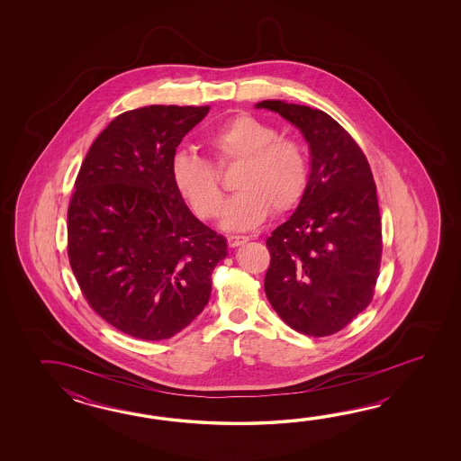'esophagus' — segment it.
Listing matches in <instances>:
<instances>
[{"label": "esophagus", "instance_id": "34e87169", "mask_svg": "<svg viewBox=\"0 0 461 461\" xmlns=\"http://www.w3.org/2000/svg\"><path fill=\"white\" fill-rule=\"evenodd\" d=\"M247 240H249L247 235H229V237H227V244H229V247L244 245Z\"/></svg>", "mask_w": 461, "mask_h": 461}]
</instances>
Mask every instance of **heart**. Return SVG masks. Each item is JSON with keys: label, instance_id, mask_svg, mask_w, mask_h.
Returning <instances> with one entry per match:
<instances>
[{"label": "heart", "instance_id": "b5f03b06", "mask_svg": "<svg viewBox=\"0 0 461 461\" xmlns=\"http://www.w3.org/2000/svg\"><path fill=\"white\" fill-rule=\"evenodd\" d=\"M206 147L219 167L240 161L234 177L237 193L227 201L221 219L227 230H252L272 207L275 212H286L302 201L308 186V158L298 141L278 137L272 125L239 113L207 133ZM169 169L177 194L199 219L219 216L222 187L209 161L177 151Z\"/></svg>", "mask_w": 461, "mask_h": 461}]
</instances>
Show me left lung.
I'll return each mask as SVG.
<instances>
[{"label": "left lung", "instance_id": "obj_1", "mask_svg": "<svg viewBox=\"0 0 461 461\" xmlns=\"http://www.w3.org/2000/svg\"><path fill=\"white\" fill-rule=\"evenodd\" d=\"M255 108L298 128L312 158L300 204L267 239L265 294L294 331L338 333L371 303L381 267V214L367 158L323 110L282 100Z\"/></svg>", "mask_w": 461, "mask_h": 461}]
</instances>
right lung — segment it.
Wrapping results in <instances>:
<instances>
[{
  "label": "right lung",
  "mask_w": 461,
  "mask_h": 461,
  "mask_svg": "<svg viewBox=\"0 0 461 461\" xmlns=\"http://www.w3.org/2000/svg\"><path fill=\"white\" fill-rule=\"evenodd\" d=\"M209 107L149 105L113 118L78 169L68 211L70 267L92 310L138 339L159 341L204 310L222 235L189 211L171 159Z\"/></svg>",
  "instance_id": "1"
}]
</instances>
